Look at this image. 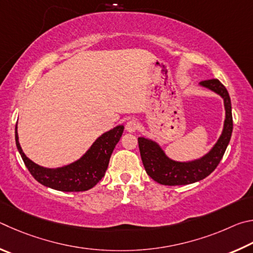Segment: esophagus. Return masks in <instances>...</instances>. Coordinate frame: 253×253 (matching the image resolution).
<instances>
[{
  "instance_id": "esophagus-1",
  "label": "esophagus",
  "mask_w": 253,
  "mask_h": 253,
  "mask_svg": "<svg viewBox=\"0 0 253 253\" xmlns=\"http://www.w3.org/2000/svg\"><path fill=\"white\" fill-rule=\"evenodd\" d=\"M136 129H138V122H136L134 119H131V120H129V121L126 122V130L127 132H130V133H132V132H135Z\"/></svg>"
}]
</instances>
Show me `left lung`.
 <instances>
[{"label": "left lung", "instance_id": "1", "mask_svg": "<svg viewBox=\"0 0 253 253\" xmlns=\"http://www.w3.org/2000/svg\"><path fill=\"white\" fill-rule=\"evenodd\" d=\"M199 85L216 93L223 100L225 119L223 129L213 147L205 156L191 161H176L167 156L157 141L140 136L138 139L141 159L149 176L163 185H183L198 182L214 171L230 142L233 129L231 100L227 88L219 80L200 82Z\"/></svg>", "mask_w": 253, "mask_h": 253}]
</instances>
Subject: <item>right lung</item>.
Here are the masks:
<instances>
[{
  "label": "right lung",
  "instance_id": "add662e5",
  "mask_svg": "<svg viewBox=\"0 0 253 253\" xmlns=\"http://www.w3.org/2000/svg\"><path fill=\"white\" fill-rule=\"evenodd\" d=\"M123 130V126H118L101 134L81 158L59 168H44L25 156L19 142L17 126H15V142L24 165L38 182L57 191L80 192L92 189L103 178L111 154L121 139Z\"/></svg>",
  "mask_w": 253,
  "mask_h": 253
}]
</instances>
